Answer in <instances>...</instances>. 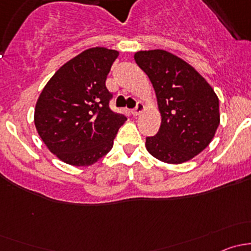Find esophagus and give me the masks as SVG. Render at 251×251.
Here are the masks:
<instances>
[{
	"instance_id": "obj_1",
	"label": "esophagus",
	"mask_w": 251,
	"mask_h": 251,
	"mask_svg": "<svg viewBox=\"0 0 251 251\" xmlns=\"http://www.w3.org/2000/svg\"><path fill=\"white\" fill-rule=\"evenodd\" d=\"M143 110H144V105H143V103L138 102V103H137V105H136L135 109L132 110L133 116H138V115H140V114H141L142 111H143Z\"/></svg>"
}]
</instances>
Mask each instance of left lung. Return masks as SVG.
Segmentation results:
<instances>
[{
	"instance_id": "1",
	"label": "left lung",
	"mask_w": 251,
	"mask_h": 251,
	"mask_svg": "<svg viewBox=\"0 0 251 251\" xmlns=\"http://www.w3.org/2000/svg\"><path fill=\"white\" fill-rule=\"evenodd\" d=\"M135 60L153 85L161 115L158 133L146 138L147 151L168 164L191 160L219 127L216 93L192 65L168 50H140Z\"/></svg>"
}]
</instances>
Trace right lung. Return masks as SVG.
<instances>
[{"label":"right lung","instance_id":"right-lung-1","mask_svg":"<svg viewBox=\"0 0 251 251\" xmlns=\"http://www.w3.org/2000/svg\"><path fill=\"white\" fill-rule=\"evenodd\" d=\"M119 52L105 47L83 50L55 72L35 107L37 133L64 163L88 166L113 148L123 114L109 108L107 75Z\"/></svg>","mask_w":251,"mask_h":251}]
</instances>
